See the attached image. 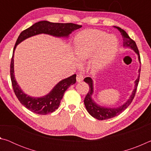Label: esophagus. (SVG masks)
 <instances>
[{
    "instance_id": "esophagus-1",
    "label": "esophagus",
    "mask_w": 151,
    "mask_h": 151,
    "mask_svg": "<svg viewBox=\"0 0 151 151\" xmlns=\"http://www.w3.org/2000/svg\"><path fill=\"white\" fill-rule=\"evenodd\" d=\"M83 79H84V76L83 74L82 73L77 74V75H76V81L78 82V83H80V82L83 81Z\"/></svg>"
}]
</instances>
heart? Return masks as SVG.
Instances as JSON below:
<instances>
[{
  "label": "heart",
  "mask_w": 151,
  "mask_h": 151,
  "mask_svg": "<svg viewBox=\"0 0 151 151\" xmlns=\"http://www.w3.org/2000/svg\"><path fill=\"white\" fill-rule=\"evenodd\" d=\"M118 49V40L113 35L98 30H84L76 37V55L85 60L95 53L94 66L101 68L113 59Z\"/></svg>",
  "instance_id": "obj_1"
}]
</instances>
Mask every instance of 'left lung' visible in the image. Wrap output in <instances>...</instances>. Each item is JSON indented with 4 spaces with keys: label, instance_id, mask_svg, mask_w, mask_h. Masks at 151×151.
Segmentation results:
<instances>
[{
    "label": "left lung",
    "instance_id": "obj_1",
    "mask_svg": "<svg viewBox=\"0 0 151 151\" xmlns=\"http://www.w3.org/2000/svg\"><path fill=\"white\" fill-rule=\"evenodd\" d=\"M118 29L121 34L122 35V40H123V47H129L131 49L133 50L138 55V58H139V63H140V54L139 52V49H138L137 46L136 45L133 40L131 39L129 37V36L128 35L127 33L124 31L123 29H122L121 28L114 27ZM140 68L139 70V76L136 81H135V86L133 91H132V94L131 96L129 97V100H128L126 103L122 104L121 106L116 107V108H109V107H104L99 106V104L95 103L93 99H92V94L93 93V81L92 80V78L90 77H86L84 79V81L85 83H88L89 85V91L85 96V100H84V103L86 110L89 114H91L92 116H93L94 118H95L98 120H106L109 119L113 118V117L118 116L121 112H123L125 109H126L128 106H129L131 103H132V100H133L134 97L135 96V93H136L138 84L139 82V78H140Z\"/></svg>",
    "mask_w": 151,
    "mask_h": 151
}]
</instances>
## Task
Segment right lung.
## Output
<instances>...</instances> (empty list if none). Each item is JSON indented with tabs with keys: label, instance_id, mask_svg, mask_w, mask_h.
<instances>
[{
	"label": "right lung",
	"instance_id": "add662e5",
	"mask_svg": "<svg viewBox=\"0 0 151 151\" xmlns=\"http://www.w3.org/2000/svg\"><path fill=\"white\" fill-rule=\"evenodd\" d=\"M81 25L73 23H55L47 20L36 22L31 27L28 28L20 33L15 43L12 57L11 62V79L12 88L15 94L20 103L32 112L38 114H45L51 113L59 106L64 93L70 85L76 83V75L63 79L57 84L52 90L47 95L42 97H32L25 94L20 86L14 77V52L17 46L32 36L39 34H47L56 37H68L75 30L81 28Z\"/></svg>",
	"mask_w": 151,
	"mask_h": 151
}]
</instances>
